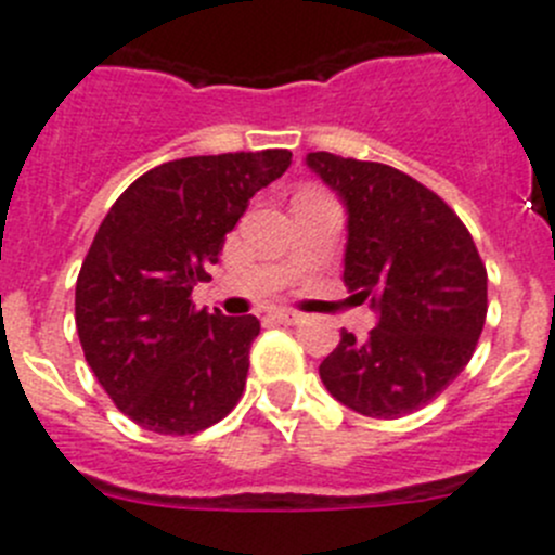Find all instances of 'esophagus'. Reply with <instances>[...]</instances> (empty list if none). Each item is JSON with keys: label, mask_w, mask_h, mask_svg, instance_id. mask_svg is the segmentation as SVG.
<instances>
[{"label": "esophagus", "mask_w": 555, "mask_h": 555, "mask_svg": "<svg viewBox=\"0 0 555 555\" xmlns=\"http://www.w3.org/2000/svg\"><path fill=\"white\" fill-rule=\"evenodd\" d=\"M271 318L276 323H284V326H296V323L304 321V314L296 312V309H273Z\"/></svg>", "instance_id": "1"}]
</instances>
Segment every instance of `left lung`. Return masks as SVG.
Listing matches in <instances>:
<instances>
[{
  "label": "left lung",
  "instance_id": "1",
  "mask_svg": "<svg viewBox=\"0 0 555 555\" xmlns=\"http://www.w3.org/2000/svg\"><path fill=\"white\" fill-rule=\"evenodd\" d=\"M307 166L346 204L343 282L378 323L351 332L321 362V382L367 417L426 406L470 362L487 318V268L470 232L437 193L382 163L307 154Z\"/></svg>",
  "mask_w": 555,
  "mask_h": 555
}]
</instances>
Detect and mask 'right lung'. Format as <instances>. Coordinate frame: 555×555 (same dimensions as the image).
Returning <instances> with one entry per match:
<instances>
[{
    "label": "right lung",
    "instance_id": "right-lung-1",
    "mask_svg": "<svg viewBox=\"0 0 555 555\" xmlns=\"http://www.w3.org/2000/svg\"><path fill=\"white\" fill-rule=\"evenodd\" d=\"M293 154L182 157L134 179L109 207L77 276V332L93 376L138 426L196 434L243 396L254 314L196 309L248 198L282 177Z\"/></svg>",
    "mask_w": 555,
    "mask_h": 555
}]
</instances>
